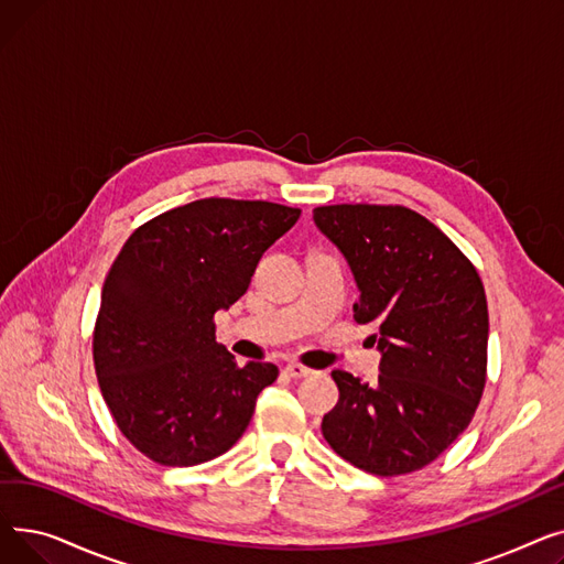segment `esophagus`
Instances as JSON below:
<instances>
[{"label": "esophagus", "instance_id": "1", "mask_svg": "<svg viewBox=\"0 0 564 564\" xmlns=\"http://www.w3.org/2000/svg\"><path fill=\"white\" fill-rule=\"evenodd\" d=\"M285 372H288L290 377H294V379H302V377L313 375V370H311V368L300 366V364H288V366H285Z\"/></svg>", "mask_w": 564, "mask_h": 564}]
</instances>
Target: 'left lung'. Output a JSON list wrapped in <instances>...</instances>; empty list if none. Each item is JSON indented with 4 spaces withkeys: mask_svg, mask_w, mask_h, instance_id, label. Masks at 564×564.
Returning a JSON list of instances; mask_svg holds the SVG:
<instances>
[{
    "mask_svg": "<svg viewBox=\"0 0 564 564\" xmlns=\"http://www.w3.org/2000/svg\"><path fill=\"white\" fill-rule=\"evenodd\" d=\"M313 221L359 288L354 319L375 322L379 379L332 377L338 404L322 434L349 464L402 476L434 462L468 427L487 381L489 313L470 260L402 205H322Z\"/></svg>",
    "mask_w": 564,
    "mask_h": 564,
    "instance_id": "8db88e82",
    "label": "left lung"
}]
</instances>
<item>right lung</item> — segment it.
Instances as JSON below:
<instances>
[{
	"label": "right lung",
	"mask_w": 564,
	"mask_h": 564,
	"mask_svg": "<svg viewBox=\"0 0 564 564\" xmlns=\"http://www.w3.org/2000/svg\"><path fill=\"white\" fill-rule=\"evenodd\" d=\"M302 210L200 198L139 226L102 285L94 364L102 398L132 446L164 466L230 451L274 364L237 366L215 313L247 292L256 264Z\"/></svg>",
	"instance_id": "1"
}]
</instances>
